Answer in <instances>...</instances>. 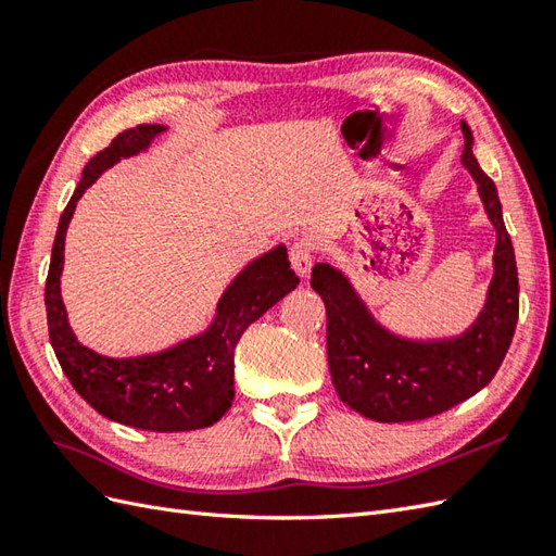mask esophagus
<instances>
[{"mask_svg":"<svg viewBox=\"0 0 556 556\" xmlns=\"http://www.w3.org/2000/svg\"><path fill=\"white\" fill-rule=\"evenodd\" d=\"M313 257H315V245L308 239H301L291 245L289 251V260H291V267L296 269L299 277H305L313 267Z\"/></svg>","mask_w":556,"mask_h":556,"instance_id":"esophagus-1","label":"esophagus"}]
</instances>
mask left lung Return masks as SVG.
<instances>
[{
    "label": "left lung",
    "mask_w": 556,
    "mask_h": 556,
    "mask_svg": "<svg viewBox=\"0 0 556 556\" xmlns=\"http://www.w3.org/2000/svg\"><path fill=\"white\" fill-rule=\"evenodd\" d=\"M460 162L478 184L488 219L497 231L494 275L476 323L446 339H408L375 320L349 277L329 263L313 267L311 287L327 308V361L339 399L377 422L425 420L478 394L511 346L518 323V271L506 233L497 186L473 155V134L460 122Z\"/></svg>",
    "instance_id": "1"
}]
</instances>
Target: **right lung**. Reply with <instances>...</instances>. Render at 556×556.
<instances>
[{
    "mask_svg": "<svg viewBox=\"0 0 556 556\" xmlns=\"http://www.w3.org/2000/svg\"><path fill=\"white\" fill-rule=\"evenodd\" d=\"M167 131L162 124H143L116 136L83 169L80 181L59 219L45 305L50 341L68 382L100 416L128 428L152 432H186L217 422L233 401V349L260 315L299 287L289 265L287 245H277L251 260L217 303L215 320L205 332L184 339L157 353L110 358L83 346L68 325L62 301L64 241L76 203L102 172L119 160L146 152Z\"/></svg>",
    "mask_w": 556,
    "mask_h": 556,
    "instance_id": "add662e5",
    "label": "right lung"
}]
</instances>
